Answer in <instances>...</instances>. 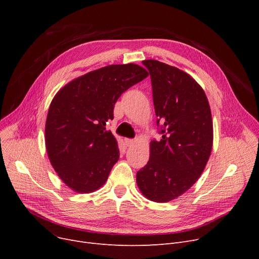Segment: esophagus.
<instances>
[{
  "mask_svg": "<svg viewBox=\"0 0 259 259\" xmlns=\"http://www.w3.org/2000/svg\"><path fill=\"white\" fill-rule=\"evenodd\" d=\"M125 142H126V145H127L128 147L133 146V145H134V143H135V141H134V140H129V139H127Z\"/></svg>",
  "mask_w": 259,
  "mask_h": 259,
  "instance_id": "34e87169",
  "label": "esophagus"
}]
</instances>
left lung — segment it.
Masks as SVG:
<instances>
[{"label":"left lung","mask_w":259,"mask_h":259,"mask_svg":"<svg viewBox=\"0 0 259 259\" xmlns=\"http://www.w3.org/2000/svg\"><path fill=\"white\" fill-rule=\"evenodd\" d=\"M143 64L151 76L162 137L150 143L137 184L149 200L168 202L188 191L206 168L213 146L211 109L205 91L187 72L156 60Z\"/></svg>","instance_id":"1"}]
</instances>
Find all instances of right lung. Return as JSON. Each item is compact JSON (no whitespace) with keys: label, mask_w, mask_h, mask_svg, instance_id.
<instances>
[{"label":"right lung","mask_w":259,"mask_h":259,"mask_svg":"<svg viewBox=\"0 0 259 259\" xmlns=\"http://www.w3.org/2000/svg\"><path fill=\"white\" fill-rule=\"evenodd\" d=\"M148 75L137 64L109 65L72 79L54 95L46 150L59 178L74 192L91 193L107 182L119 150L106 125L121 93Z\"/></svg>","instance_id":"add662e5"}]
</instances>
